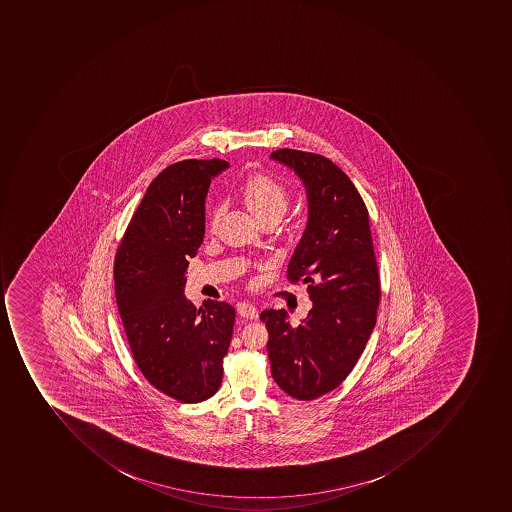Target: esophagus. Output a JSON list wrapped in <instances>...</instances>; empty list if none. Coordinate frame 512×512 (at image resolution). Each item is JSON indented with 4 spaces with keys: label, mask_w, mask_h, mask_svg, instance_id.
Instances as JSON below:
<instances>
[{
    "label": "esophagus",
    "mask_w": 512,
    "mask_h": 512,
    "mask_svg": "<svg viewBox=\"0 0 512 512\" xmlns=\"http://www.w3.org/2000/svg\"><path fill=\"white\" fill-rule=\"evenodd\" d=\"M237 311L243 318H249V320H257L258 318V309L255 308V304H252L251 301H241V303H238Z\"/></svg>",
    "instance_id": "34e87169"
}]
</instances>
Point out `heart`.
<instances>
[{"instance_id":"heart-1","label":"heart","mask_w":512,"mask_h":512,"mask_svg":"<svg viewBox=\"0 0 512 512\" xmlns=\"http://www.w3.org/2000/svg\"><path fill=\"white\" fill-rule=\"evenodd\" d=\"M241 203L255 215L261 224L266 221L280 220L288 211V184L268 172H258L246 178L238 191ZM220 220V211L212 208L208 214V229L215 231Z\"/></svg>"}]
</instances>
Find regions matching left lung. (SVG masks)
I'll return each instance as SVG.
<instances>
[{
  "instance_id": "left-lung-1",
  "label": "left lung",
  "mask_w": 512,
  "mask_h": 512,
  "mask_svg": "<svg viewBox=\"0 0 512 512\" xmlns=\"http://www.w3.org/2000/svg\"><path fill=\"white\" fill-rule=\"evenodd\" d=\"M272 160L291 167L308 197V224L288 266L291 283H309L312 309L292 326L284 309L260 318L269 332L275 383L297 400L337 388L357 365L380 303V275L369 214L354 183L323 155L278 149Z\"/></svg>"
}]
</instances>
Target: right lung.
Returning a JSON list of instances; mask_svg holds the SVG:
<instances>
[{"label": "right lung", "instance_id": "right-lung-1", "mask_svg": "<svg viewBox=\"0 0 512 512\" xmlns=\"http://www.w3.org/2000/svg\"><path fill=\"white\" fill-rule=\"evenodd\" d=\"M228 161L183 160L149 184L115 257V295L124 332L141 374L181 403L218 391L235 309L184 297L189 258L204 237V203L211 180Z\"/></svg>", "mask_w": 512, "mask_h": 512}]
</instances>
